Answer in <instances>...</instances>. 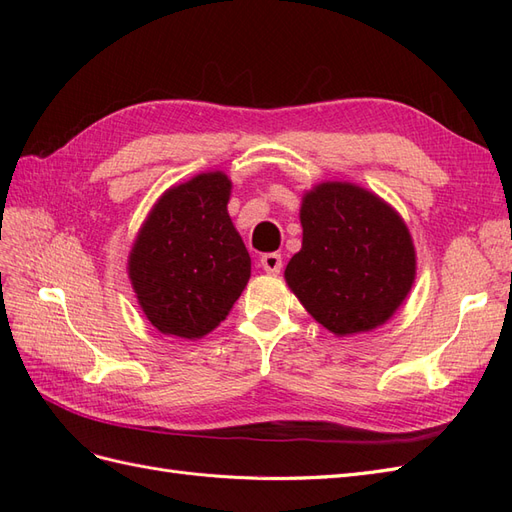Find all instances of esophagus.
<instances>
[{
  "label": "esophagus",
  "mask_w": 512,
  "mask_h": 512,
  "mask_svg": "<svg viewBox=\"0 0 512 512\" xmlns=\"http://www.w3.org/2000/svg\"><path fill=\"white\" fill-rule=\"evenodd\" d=\"M260 267L265 269L267 273H271V275H277V273L282 271V256L275 254V252L262 254V256H260Z\"/></svg>",
  "instance_id": "esophagus-1"
}]
</instances>
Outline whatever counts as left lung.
<instances>
[{
    "label": "left lung",
    "mask_w": 512,
    "mask_h": 512,
    "mask_svg": "<svg viewBox=\"0 0 512 512\" xmlns=\"http://www.w3.org/2000/svg\"><path fill=\"white\" fill-rule=\"evenodd\" d=\"M299 218L303 245L284 277L312 318L339 337L391 320L416 275L401 215L359 185L324 181L303 196Z\"/></svg>",
    "instance_id": "8db88e82"
}]
</instances>
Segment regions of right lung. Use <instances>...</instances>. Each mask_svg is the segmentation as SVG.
I'll return each instance as SVG.
<instances>
[{
  "mask_svg": "<svg viewBox=\"0 0 512 512\" xmlns=\"http://www.w3.org/2000/svg\"><path fill=\"white\" fill-rule=\"evenodd\" d=\"M232 183L200 173L166 190L138 230L128 275L147 320L164 335L200 339L230 314L252 258L232 226Z\"/></svg>",
  "mask_w": 512,
  "mask_h": 512,
  "instance_id": "obj_1",
  "label": "right lung"
}]
</instances>
